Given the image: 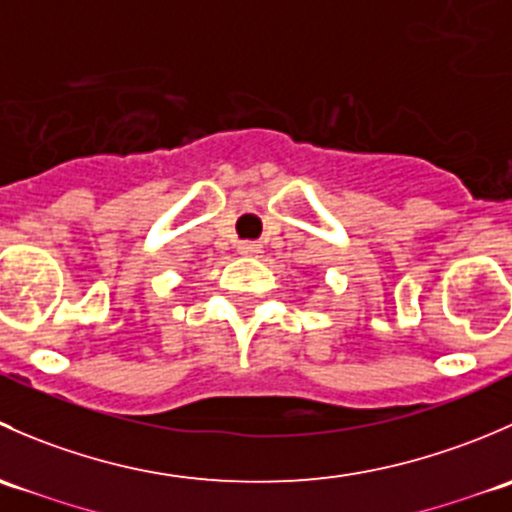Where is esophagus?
<instances>
[{"mask_svg": "<svg viewBox=\"0 0 512 512\" xmlns=\"http://www.w3.org/2000/svg\"><path fill=\"white\" fill-rule=\"evenodd\" d=\"M237 250H240V255H245V257H260L262 245H257V242H240V247H237Z\"/></svg>", "mask_w": 512, "mask_h": 512, "instance_id": "1", "label": "esophagus"}]
</instances>
